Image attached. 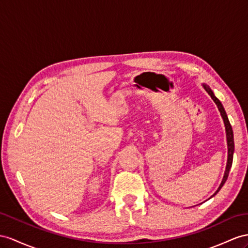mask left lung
I'll return each mask as SVG.
<instances>
[{
  "label": "left lung",
  "instance_id": "obj_1",
  "mask_svg": "<svg viewBox=\"0 0 248 248\" xmlns=\"http://www.w3.org/2000/svg\"><path fill=\"white\" fill-rule=\"evenodd\" d=\"M203 87H204V89L206 90V92L211 95V97L213 98V100L216 103V105L218 106V109L221 113V116L222 118H223L224 120V124H225V130H226V138H227V147H228V158H227V164H226V170H225V174H224V177H223V180H222L221 185L218 188L217 192L215 193V195L217 194L220 188L223 186V185L225 183L227 177H228V174H230V170L232 168V156H233V150H234V143H233V134H232V125L230 124V120H228L227 118V115H226V112L224 110L223 106H222V104L220 103V100L215 96L213 91L209 89L208 86L206 85H203Z\"/></svg>",
  "mask_w": 248,
  "mask_h": 248
}]
</instances>
